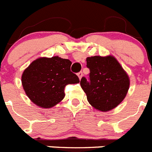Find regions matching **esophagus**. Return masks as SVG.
<instances>
[{"label": "esophagus", "mask_w": 152, "mask_h": 152, "mask_svg": "<svg viewBox=\"0 0 152 152\" xmlns=\"http://www.w3.org/2000/svg\"><path fill=\"white\" fill-rule=\"evenodd\" d=\"M77 76H78V77H79V79H81V77H83V73L81 72H79V73H77Z\"/></svg>", "instance_id": "1"}]
</instances>
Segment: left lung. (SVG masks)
Wrapping results in <instances>:
<instances>
[{"label":"left lung","instance_id":"obj_1","mask_svg":"<svg viewBox=\"0 0 152 152\" xmlns=\"http://www.w3.org/2000/svg\"><path fill=\"white\" fill-rule=\"evenodd\" d=\"M89 80L83 77L80 86L89 103L99 111L107 112L124 100L130 79L121 64L113 56L88 57Z\"/></svg>","mask_w":152,"mask_h":152}]
</instances>
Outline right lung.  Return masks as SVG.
<instances>
[{
  "label": "right lung",
  "instance_id": "add662e5",
  "mask_svg": "<svg viewBox=\"0 0 152 152\" xmlns=\"http://www.w3.org/2000/svg\"><path fill=\"white\" fill-rule=\"evenodd\" d=\"M72 61L58 56L34 60L23 72L21 81L29 100L42 108H51L64 97V90L79 78L71 72Z\"/></svg>",
  "mask_w": 152,
  "mask_h": 152
}]
</instances>
